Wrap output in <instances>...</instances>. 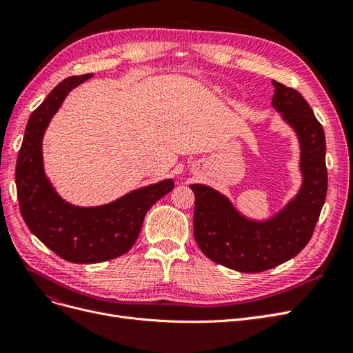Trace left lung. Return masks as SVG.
I'll use <instances>...</instances> for the list:
<instances>
[{
    "label": "left lung",
    "mask_w": 353,
    "mask_h": 353,
    "mask_svg": "<svg viewBox=\"0 0 353 353\" xmlns=\"http://www.w3.org/2000/svg\"><path fill=\"white\" fill-rule=\"evenodd\" d=\"M272 108L301 145L302 185L268 219H250L218 190L191 184L194 239L208 258L240 272H262L294 258L311 240L327 196L325 135L307 101L296 90L272 81Z\"/></svg>",
    "instance_id": "obj_1"
}]
</instances>
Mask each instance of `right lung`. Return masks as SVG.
<instances>
[{"label":"right lung","mask_w":353,"mask_h":353,"mask_svg":"<svg viewBox=\"0 0 353 353\" xmlns=\"http://www.w3.org/2000/svg\"><path fill=\"white\" fill-rule=\"evenodd\" d=\"M91 77L87 73L61 81L32 112L16 165L19 206L28 228L73 263H99L126 253L138 239L147 210L175 185L174 179H163L92 208L74 206L57 194L44 172L42 138L66 95Z\"/></svg>","instance_id":"obj_1"}]
</instances>
